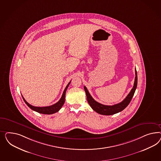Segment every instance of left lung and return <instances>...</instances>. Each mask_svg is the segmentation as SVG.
I'll return each instance as SVG.
<instances>
[{
  "label": "left lung",
  "instance_id": "left-lung-1",
  "mask_svg": "<svg viewBox=\"0 0 161 161\" xmlns=\"http://www.w3.org/2000/svg\"><path fill=\"white\" fill-rule=\"evenodd\" d=\"M135 82L134 86L132 88L130 92L129 93V94L127 96L122 102L113 105V106H107L104 105L102 104H100L96 100L93 99L90 94L88 92L87 88L86 86H84V90L86 92V94L87 96L88 103L90 104V106L93 108V110L96 112L103 114V115H112L114 114H116L117 113L120 112L122 110H123L126 107L129 105V104L130 102L132 97L134 95V93L135 92V90L136 89L137 84V71L135 68Z\"/></svg>",
  "mask_w": 161,
  "mask_h": 161
}]
</instances>
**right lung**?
Segmentation results:
<instances>
[{"label":"right lung","instance_id":"right-lung-1","mask_svg":"<svg viewBox=\"0 0 161 161\" xmlns=\"http://www.w3.org/2000/svg\"><path fill=\"white\" fill-rule=\"evenodd\" d=\"M71 83V81L68 83L67 86H66V87L65 88L62 97L60 98V100H59L58 102L56 103L55 104H54L53 105L49 106H47V107H35V106H33L32 105H31L28 103L27 102L24 98L22 96V98L24 100L25 103L27 104V106L31 108L32 110H34L36 112L41 113V114H53L55 113L58 112L59 110L61 109V108L63 107L64 102H65V93H66V90L68 87L69 84Z\"/></svg>","mask_w":161,"mask_h":161}]
</instances>
